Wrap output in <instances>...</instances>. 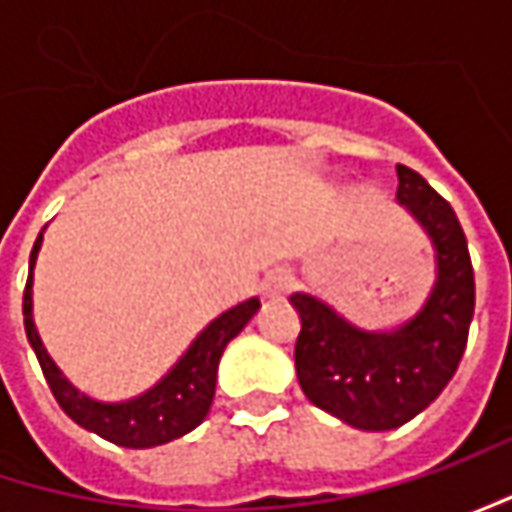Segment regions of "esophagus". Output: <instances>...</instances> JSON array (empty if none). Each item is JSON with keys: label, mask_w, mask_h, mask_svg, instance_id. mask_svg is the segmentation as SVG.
Wrapping results in <instances>:
<instances>
[{"label": "esophagus", "mask_w": 512, "mask_h": 512, "mask_svg": "<svg viewBox=\"0 0 512 512\" xmlns=\"http://www.w3.org/2000/svg\"><path fill=\"white\" fill-rule=\"evenodd\" d=\"M290 287H293V273L285 270V267L270 270L265 279H262V293H265L267 299H282Z\"/></svg>", "instance_id": "34e87169"}]
</instances>
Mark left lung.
I'll return each mask as SVG.
<instances>
[{
  "instance_id": "obj_1",
  "label": "left lung",
  "mask_w": 512,
  "mask_h": 512,
  "mask_svg": "<svg viewBox=\"0 0 512 512\" xmlns=\"http://www.w3.org/2000/svg\"><path fill=\"white\" fill-rule=\"evenodd\" d=\"M399 202L436 245L439 282L424 310L396 333H364L313 296H290L302 330L296 376L316 407L362 430H393L419 416L462 362L476 307L464 230L447 199L416 170L396 165Z\"/></svg>"
}]
</instances>
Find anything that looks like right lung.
<instances>
[{
  "label": "right lung",
  "mask_w": 512,
  "mask_h": 512,
  "mask_svg": "<svg viewBox=\"0 0 512 512\" xmlns=\"http://www.w3.org/2000/svg\"><path fill=\"white\" fill-rule=\"evenodd\" d=\"M42 245V233L36 236V245L30 250V270L36 262V253ZM33 299H30V273L25 296H22V313H25V333L28 342L39 359V367L45 373L53 399L59 407L68 413L70 419L82 427H88L93 433H99L102 439L122 447H156V444L173 442L179 436L190 433L196 424L205 422L207 410L213 404L216 393V370L219 359L225 353L227 342L233 336L242 333V327L253 319V313L259 310V299H250L245 305L233 307L222 313L213 325L202 330V336L190 344L182 362L170 370L162 382L145 396L122 404H102L93 402L88 396H82L79 390H73L68 379L56 370V364L50 362L48 350L39 342V333L33 327Z\"/></svg>",
  "instance_id": "1"
}]
</instances>
